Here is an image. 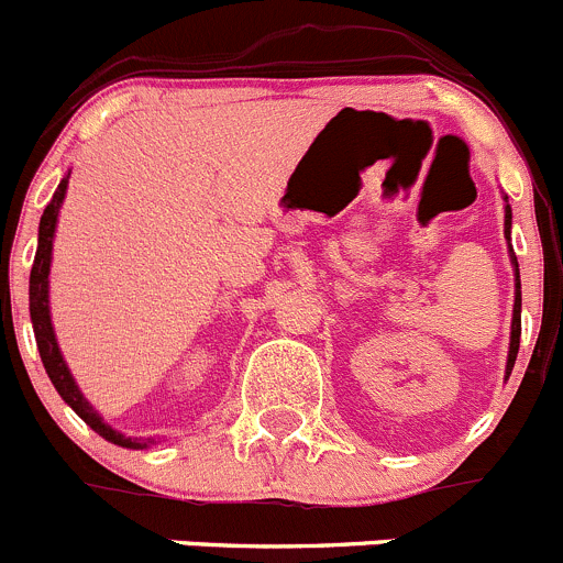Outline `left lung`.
Here are the masks:
<instances>
[{"label":"left lung","mask_w":563,"mask_h":563,"mask_svg":"<svg viewBox=\"0 0 563 563\" xmlns=\"http://www.w3.org/2000/svg\"><path fill=\"white\" fill-rule=\"evenodd\" d=\"M511 230V210L506 205V238H509ZM511 252V246H509ZM511 263H515V282H517V295H515V317H511V344H509V369L515 366L517 350H520V271H517V257L511 252Z\"/></svg>","instance_id":"obj_1"}]
</instances>
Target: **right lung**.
I'll use <instances>...</instances> for the list:
<instances>
[{
	"label": "right lung",
	"instance_id": "1",
	"mask_svg": "<svg viewBox=\"0 0 563 563\" xmlns=\"http://www.w3.org/2000/svg\"><path fill=\"white\" fill-rule=\"evenodd\" d=\"M65 188H68V177L57 186L54 191L52 202L46 205L43 210V219H41V232H37V254H35V263H32V274H30V314H32V328H35V339H37V350H41V358L43 366H46L48 377H52L54 388L59 391V397L98 432L100 438L106 441L117 443V446H125V449H142L147 443H136L131 438H125L122 432L111 430L109 424L100 421V416L95 413L81 391L76 388L74 377H70L68 366H65L63 355H59L57 347V339H54V328L52 320H48V268H52V238H54V227H57V213H59V205L65 199Z\"/></svg>",
	"mask_w": 563,
	"mask_h": 563
}]
</instances>
